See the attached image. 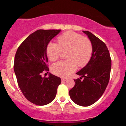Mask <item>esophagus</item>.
<instances>
[{
	"instance_id": "34e87169",
	"label": "esophagus",
	"mask_w": 126,
	"mask_h": 126,
	"mask_svg": "<svg viewBox=\"0 0 126 126\" xmlns=\"http://www.w3.org/2000/svg\"><path fill=\"white\" fill-rule=\"evenodd\" d=\"M67 80V79L66 78H62V81H66Z\"/></svg>"
}]
</instances>
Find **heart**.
Wrapping results in <instances>:
<instances>
[{"label":"heart","mask_w":126,"mask_h":126,"mask_svg":"<svg viewBox=\"0 0 126 126\" xmlns=\"http://www.w3.org/2000/svg\"><path fill=\"white\" fill-rule=\"evenodd\" d=\"M58 44L49 42L46 47V54L50 61L58 59L62 52L66 53V61L58 62L51 66L54 75L63 77H68L75 71L77 64L84 66L88 63L92 56L93 45L90 39L80 34L71 32H65L57 38Z\"/></svg>","instance_id":"1"}]
</instances>
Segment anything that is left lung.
<instances>
[{"instance_id":"8db88e82","label":"left lung","mask_w":126,"mask_h":126,"mask_svg":"<svg viewBox=\"0 0 126 126\" xmlns=\"http://www.w3.org/2000/svg\"><path fill=\"white\" fill-rule=\"evenodd\" d=\"M92 42V56L88 64L76 73L84 77L74 80L75 86L69 92L71 99L81 106H91L104 92L111 69V58L104 42L91 32L83 31Z\"/></svg>"}]
</instances>
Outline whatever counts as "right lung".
Masks as SVG:
<instances>
[{
	"mask_svg": "<svg viewBox=\"0 0 126 126\" xmlns=\"http://www.w3.org/2000/svg\"><path fill=\"white\" fill-rule=\"evenodd\" d=\"M60 31L37 30L22 42L15 54L14 69L19 87L25 97L38 106L51 102L61 84L60 77L51 74L49 77L41 76L49 70L46 47Z\"/></svg>",
	"mask_w": 126,
	"mask_h": 126,
	"instance_id": "1",
	"label": "right lung"
}]
</instances>
